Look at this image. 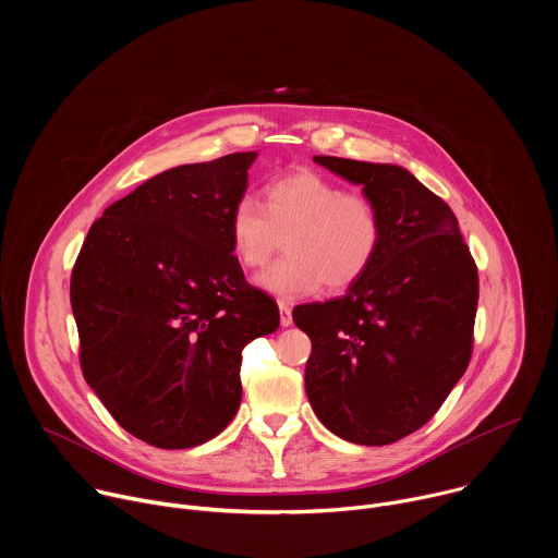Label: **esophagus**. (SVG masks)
<instances>
[{
    "label": "esophagus",
    "mask_w": 558,
    "mask_h": 558,
    "mask_svg": "<svg viewBox=\"0 0 558 558\" xmlns=\"http://www.w3.org/2000/svg\"><path fill=\"white\" fill-rule=\"evenodd\" d=\"M278 306H280V325H282V327H291V323H293V317H291V304L284 302V300H280Z\"/></svg>",
    "instance_id": "esophagus-1"
}]
</instances>
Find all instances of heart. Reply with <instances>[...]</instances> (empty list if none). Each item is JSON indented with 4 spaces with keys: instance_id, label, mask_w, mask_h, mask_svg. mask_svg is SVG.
<instances>
[{
    "instance_id": "heart-1",
    "label": "heart",
    "mask_w": 558,
    "mask_h": 558,
    "mask_svg": "<svg viewBox=\"0 0 558 558\" xmlns=\"http://www.w3.org/2000/svg\"><path fill=\"white\" fill-rule=\"evenodd\" d=\"M229 243L247 269L263 267L284 238L287 258L256 276V284L280 298L355 284L373 265L381 243V214L357 190L311 170L276 179L265 190V209L250 196L229 211Z\"/></svg>"
}]
</instances>
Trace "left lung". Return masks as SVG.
Masks as SVG:
<instances>
[{
    "instance_id": "obj_1",
    "label": "left lung",
    "mask_w": 558,
    "mask_h": 558,
    "mask_svg": "<svg viewBox=\"0 0 558 558\" xmlns=\"http://www.w3.org/2000/svg\"><path fill=\"white\" fill-rule=\"evenodd\" d=\"M313 161L362 185L384 229L373 265L344 298L293 308L311 338L306 397L333 435L386 446L422 428L465 373L480 276L452 209L409 170Z\"/></svg>"
}]
</instances>
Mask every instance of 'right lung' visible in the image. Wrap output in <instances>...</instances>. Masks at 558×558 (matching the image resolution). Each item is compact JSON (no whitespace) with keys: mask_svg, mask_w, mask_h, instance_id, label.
<instances>
[{"mask_svg":"<svg viewBox=\"0 0 558 558\" xmlns=\"http://www.w3.org/2000/svg\"><path fill=\"white\" fill-rule=\"evenodd\" d=\"M256 151L179 166L93 222L70 278L82 371L136 439L181 450L241 407L243 349L280 325L278 304L231 254L229 211Z\"/></svg>","mask_w":558,"mask_h":558,"instance_id":"add662e5","label":"right lung"}]
</instances>
